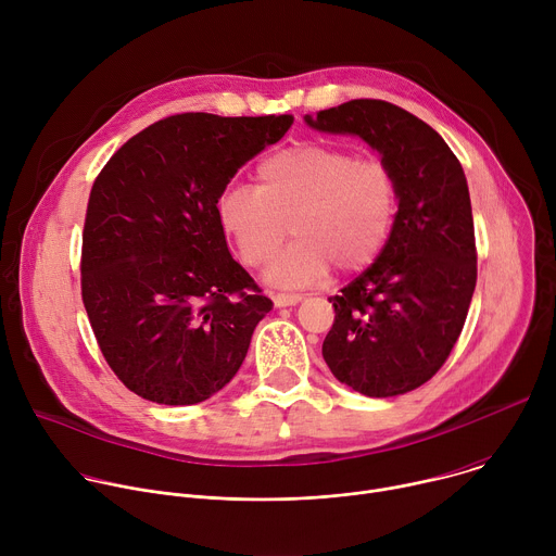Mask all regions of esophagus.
<instances>
[{
	"instance_id": "34e87169",
	"label": "esophagus",
	"mask_w": 556,
	"mask_h": 556,
	"mask_svg": "<svg viewBox=\"0 0 556 556\" xmlns=\"http://www.w3.org/2000/svg\"><path fill=\"white\" fill-rule=\"evenodd\" d=\"M301 299H303V294H294V292H277V294L273 296V301H275V305H277V307L296 305Z\"/></svg>"
}]
</instances>
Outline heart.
<instances>
[{
  "label": "heart",
  "instance_id": "1",
  "mask_svg": "<svg viewBox=\"0 0 556 556\" xmlns=\"http://www.w3.org/2000/svg\"><path fill=\"white\" fill-rule=\"evenodd\" d=\"M215 213L237 255L266 266L288 235L296 240L268 266L275 286L299 288L324 279L332 266L361 273L387 247L399 185L380 161L330 144H299L266 155L257 165V189L228 185Z\"/></svg>",
  "mask_w": 556,
  "mask_h": 556
}]
</instances>
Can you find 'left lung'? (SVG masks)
<instances>
[{"label":"left lung","instance_id":"1","mask_svg":"<svg viewBox=\"0 0 556 556\" xmlns=\"http://www.w3.org/2000/svg\"><path fill=\"white\" fill-rule=\"evenodd\" d=\"M328 134L361 136L399 185V215L378 260L330 296L324 358L369 399L407 393L448 358L478 281L464 169L444 138L407 110L354 99L305 116Z\"/></svg>","mask_w":556,"mask_h":556}]
</instances>
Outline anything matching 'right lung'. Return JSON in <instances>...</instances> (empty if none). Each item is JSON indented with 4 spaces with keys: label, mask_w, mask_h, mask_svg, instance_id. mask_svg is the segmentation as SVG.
<instances>
[{
    "label": "right lung",
    "mask_w": 556,
    "mask_h": 556,
    "mask_svg": "<svg viewBox=\"0 0 556 556\" xmlns=\"http://www.w3.org/2000/svg\"><path fill=\"white\" fill-rule=\"evenodd\" d=\"M292 121L176 114L129 138L94 180L84 305L108 365L140 399L195 405L242 367L273 301L230 257L215 202Z\"/></svg>",
    "instance_id": "obj_1"
}]
</instances>
